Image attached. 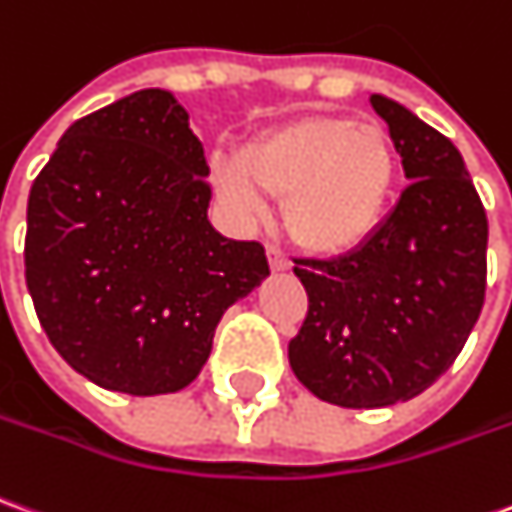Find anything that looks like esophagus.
Instances as JSON below:
<instances>
[{"mask_svg":"<svg viewBox=\"0 0 512 512\" xmlns=\"http://www.w3.org/2000/svg\"><path fill=\"white\" fill-rule=\"evenodd\" d=\"M266 255H268V266H271V271H285V268L291 266V260L285 257V252H282L277 244H268Z\"/></svg>","mask_w":512,"mask_h":512,"instance_id":"34e87169","label":"esophagus"}]
</instances>
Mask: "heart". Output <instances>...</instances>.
Listing matches in <instances>:
<instances>
[{"mask_svg":"<svg viewBox=\"0 0 512 512\" xmlns=\"http://www.w3.org/2000/svg\"><path fill=\"white\" fill-rule=\"evenodd\" d=\"M219 191L255 216L263 194L282 196L293 238L321 255L355 252L380 230L396 185V149L374 121L307 116L244 146L219 171Z\"/></svg>","mask_w":512,"mask_h":512,"instance_id":"1","label":"heart"}]
</instances>
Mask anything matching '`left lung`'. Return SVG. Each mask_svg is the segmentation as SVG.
I'll return each instance as SVG.
<instances>
[{
    "label": "left lung",
    "mask_w": 512,
    "mask_h": 512,
    "mask_svg": "<svg viewBox=\"0 0 512 512\" xmlns=\"http://www.w3.org/2000/svg\"><path fill=\"white\" fill-rule=\"evenodd\" d=\"M407 185L355 252L296 257L307 316L288 343L296 380L321 402L371 410L441 377L480 318L488 219L457 146L388 96L371 94Z\"/></svg>",
    "instance_id": "1"
}]
</instances>
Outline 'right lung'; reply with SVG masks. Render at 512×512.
Wrapping results in <instances>:
<instances>
[{"mask_svg": "<svg viewBox=\"0 0 512 512\" xmlns=\"http://www.w3.org/2000/svg\"><path fill=\"white\" fill-rule=\"evenodd\" d=\"M207 174L185 107L146 88L74 121L32 182V305L60 357L107 391L194 382L224 310L268 274L263 244L210 227Z\"/></svg>", "mask_w": 512, "mask_h": 512, "instance_id": "add662e5", "label": "right lung"}]
</instances>
